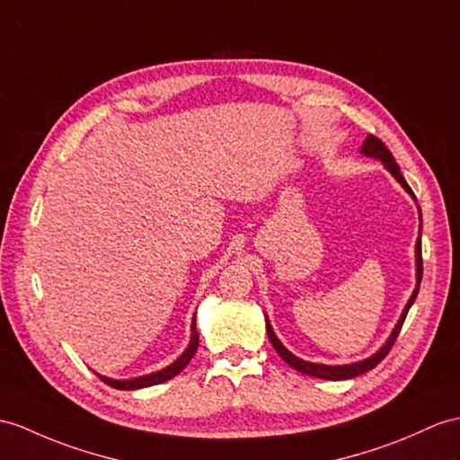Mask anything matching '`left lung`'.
<instances>
[{
	"instance_id": "left-lung-1",
	"label": "left lung",
	"mask_w": 460,
	"mask_h": 460,
	"mask_svg": "<svg viewBox=\"0 0 460 460\" xmlns=\"http://www.w3.org/2000/svg\"><path fill=\"white\" fill-rule=\"evenodd\" d=\"M363 154L373 155V158H378L380 162H385V165L388 167L390 173L398 179V181L402 183V187H404L408 193H411V189H410V185L406 183L404 175L400 173V167H398V164H396V160H394V155H392V152L386 148V144H385L383 140H378L376 137H373V134H368L365 144H363ZM416 263H418V287H416V290H413L411 298L408 300V305H406L404 312H402V318L398 320L396 328H394V332H392V335H390V340L386 341V345H385L383 349H380L378 353H375L373 357H368V359L359 361V363H353V365H343V367H330V365L306 363V361H302V359H298V357H295L293 353H290V351L287 349V347L277 340V335L273 333L271 323L265 322L269 341L273 343L275 351L283 357L285 363H288L290 367L296 368V371L305 373V375H310V376H318V378H326V380H345V378H353V376H359V375H363V373H367V371H371V368H375V367H376L380 361H383L385 357L390 353L392 345H394V341H396V338H398V333H400L402 326H404V320H406V316H408V310H410V306L413 305V300H416V296H418L420 283H421V277H423L421 242H420V240H418V243H416Z\"/></svg>"
}]
</instances>
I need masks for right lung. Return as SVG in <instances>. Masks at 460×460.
Returning <instances> with one entry per match:
<instances>
[{
    "label": "right lung",
    "mask_w": 460,
    "mask_h": 460,
    "mask_svg": "<svg viewBox=\"0 0 460 460\" xmlns=\"http://www.w3.org/2000/svg\"><path fill=\"white\" fill-rule=\"evenodd\" d=\"M197 347H199V333H197V326H195V320H193V323H191V343H189L185 353L179 357L175 363L162 368L160 373L140 376V378H132V380H113V378H107V376H101V375H97V376L103 380L105 385H109L111 388H117V390H137V388L160 385V383H165V380H170V378H173L175 375L183 371V368L189 365V361L193 359V355L197 353Z\"/></svg>",
    "instance_id": "1"
}]
</instances>
